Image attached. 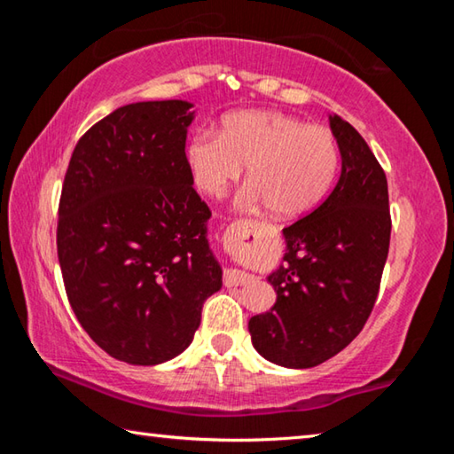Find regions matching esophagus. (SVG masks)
<instances>
[{
  "label": "esophagus",
  "instance_id": "1",
  "mask_svg": "<svg viewBox=\"0 0 454 454\" xmlns=\"http://www.w3.org/2000/svg\"><path fill=\"white\" fill-rule=\"evenodd\" d=\"M252 276L244 270H238V268H228L224 272V284L226 286H242V284H248Z\"/></svg>",
  "mask_w": 454,
  "mask_h": 454
}]
</instances>
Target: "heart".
Segmentation results:
<instances>
[{
	"instance_id": "obj_1",
	"label": "heart",
	"mask_w": 454,
	"mask_h": 454,
	"mask_svg": "<svg viewBox=\"0 0 454 454\" xmlns=\"http://www.w3.org/2000/svg\"><path fill=\"white\" fill-rule=\"evenodd\" d=\"M186 164L196 188L222 196L248 178L238 204L274 216L298 218L326 198L338 170L334 136L322 126L276 110H246L222 120V129H202L190 137Z\"/></svg>"
}]
</instances>
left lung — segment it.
I'll use <instances>...</instances> for the list:
<instances>
[{
    "mask_svg": "<svg viewBox=\"0 0 454 454\" xmlns=\"http://www.w3.org/2000/svg\"><path fill=\"white\" fill-rule=\"evenodd\" d=\"M328 121L340 178L317 210L282 230V264L266 278L276 302L248 322L258 355L286 368L317 366L355 340L388 256L387 176L348 121L336 114Z\"/></svg>",
    "mask_w": 454,
    "mask_h": 454,
    "instance_id": "left-lung-1",
    "label": "left lung"
}]
</instances>
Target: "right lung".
Segmentation results:
<instances>
[{
  "instance_id": "right-lung-1",
  "label": "right lung",
  "mask_w": 454,
  "mask_h": 454,
  "mask_svg": "<svg viewBox=\"0 0 454 454\" xmlns=\"http://www.w3.org/2000/svg\"><path fill=\"white\" fill-rule=\"evenodd\" d=\"M194 104L118 107L75 145L59 200L58 258L75 318L99 348L153 366L190 347L222 288L210 210L186 164Z\"/></svg>"
}]
</instances>
